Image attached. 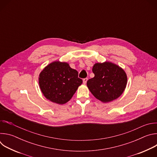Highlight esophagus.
<instances>
[{"mask_svg":"<svg viewBox=\"0 0 157 157\" xmlns=\"http://www.w3.org/2000/svg\"><path fill=\"white\" fill-rule=\"evenodd\" d=\"M87 78H84V79H83V84H86V82H87Z\"/></svg>","mask_w":157,"mask_h":157,"instance_id":"34e87169","label":"esophagus"}]
</instances>
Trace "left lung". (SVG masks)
<instances>
[{
    "instance_id": "left-lung-1",
    "label": "left lung",
    "mask_w": 157,
    "mask_h": 157,
    "mask_svg": "<svg viewBox=\"0 0 157 157\" xmlns=\"http://www.w3.org/2000/svg\"><path fill=\"white\" fill-rule=\"evenodd\" d=\"M92 70L94 77L87 81V86L97 99L107 103L122 94L127 84V76L121 67L105 61L95 63Z\"/></svg>"
}]
</instances>
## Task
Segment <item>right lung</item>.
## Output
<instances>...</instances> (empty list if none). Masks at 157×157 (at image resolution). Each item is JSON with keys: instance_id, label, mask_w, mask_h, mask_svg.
<instances>
[{"instance_id": "1", "label": "right lung", "mask_w": 157, "mask_h": 157, "mask_svg": "<svg viewBox=\"0 0 157 157\" xmlns=\"http://www.w3.org/2000/svg\"><path fill=\"white\" fill-rule=\"evenodd\" d=\"M38 83L44 97L61 105L72 98L82 80L78 78V72L72 69L69 63L55 61L41 71Z\"/></svg>"}]
</instances>
